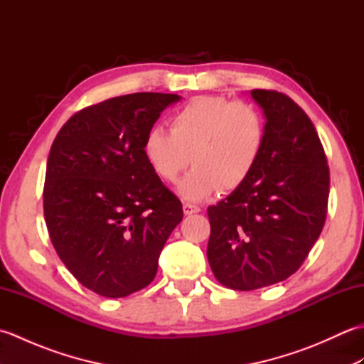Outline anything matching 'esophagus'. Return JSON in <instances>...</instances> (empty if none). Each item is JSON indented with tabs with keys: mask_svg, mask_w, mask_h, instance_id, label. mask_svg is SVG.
I'll return each mask as SVG.
<instances>
[{
	"mask_svg": "<svg viewBox=\"0 0 364 364\" xmlns=\"http://www.w3.org/2000/svg\"><path fill=\"white\" fill-rule=\"evenodd\" d=\"M183 211L186 215H191V214H196L200 211V208L197 205H192V203H184L183 205Z\"/></svg>",
	"mask_w": 364,
	"mask_h": 364,
	"instance_id": "1",
	"label": "esophagus"
}]
</instances>
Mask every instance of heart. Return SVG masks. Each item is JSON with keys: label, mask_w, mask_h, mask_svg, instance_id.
<instances>
[{"label": "heart", "mask_w": 364, "mask_h": 364, "mask_svg": "<svg viewBox=\"0 0 364 364\" xmlns=\"http://www.w3.org/2000/svg\"><path fill=\"white\" fill-rule=\"evenodd\" d=\"M266 144V120L257 106L223 97H197L170 117V133L154 127L144 139V156L161 180L175 183L188 200L235 191L257 168Z\"/></svg>", "instance_id": "1"}]
</instances>
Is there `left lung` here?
Instances as JSON below:
<instances>
[{
  "mask_svg": "<svg viewBox=\"0 0 364 364\" xmlns=\"http://www.w3.org/2000/svg\"><path fill=\"white\" fill-rule=\"evenodd\" d=\"M266 115V144L242 186L208 208V261L218 282L253 291L291 277L327 218L330 172L313 122L288 95L253 89Z\"/></svg>",
  "mask_w": 364,
  "mask_h": 364,
  "instance_id": "left-lung-1",
  "label": "left lung"
}]
</instances>
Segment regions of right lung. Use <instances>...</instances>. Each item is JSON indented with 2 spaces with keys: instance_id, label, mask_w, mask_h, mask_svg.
Segmentation results:
<instances>
[{
  "instance_id": "right-lung-1",
  "label": "right lung",
  "mask_w": 364,
  "mask_h": 364,
  "mask_svg": "<svg viewBox=\"0 0 364 364\" xmlns=\"http://www.w3.org/2000/svg\"><path fill=\"white\" fill-rule=\"evenodd\" d=\"M175 94L139 92L78 111L46 161L43 214L54 250L103 297L149 286L183 205L144 156V139Z\"/></svg>"
}]
</instances>
